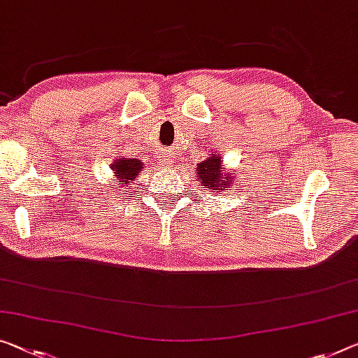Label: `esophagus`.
I'll use <instances>...</instances> for the list:
<instances>
[{
  "label": "esophagus",
  "instance_id": "obj_1",
  "mask_svg": "<svg viewBox=\"0 0 358 358\" xmlns=\"http://www.w3.org/2000/svg\"><path fill=\"white\" fill-rule=\"evenodd\" d=\"M169 163H171V162H169L168 155H163V157H162V166H163V168H168Z\"/></svg>",
  "mask_w": 358,
  "mask_h": 358
}]
</instances>
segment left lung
<instances>
[{"instance_id":"1","label":"left lung","mask_w":358,"mask_h":358,"mask_svg":"<svg viewBox=\"0 0 358 358\" xmlns=\"http://www.w3.org/2000/svg\"><path fill=\"white\" fill-rule=\"evenodd\" d=\"M235 179V173H225L222 168L221 153L211 152L206 160L198 162L194 168V180L198 190L210 192L213 195L229 192ZM201 198V196H200Z\"/></svg>"}]
</instances>
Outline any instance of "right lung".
I'll use <instances>...</instances> for the list:
<instances>
[{
    "instance_id": "right-lung-1",
    "label": "right lung",
    "mask_w": 358,
    "mask_h": 358,
    "mask_svg": "<svg viewBox=\"0 0 358 358\" xmlns=\"http://www.w3.org/2000/svg\"><path fill=\"white\" fill-rule=\"evenodd\" d=\"M110 168L113 169V174L117 176L118 187H128L129 189L134 184H139V178L145 168V162L142 158L120 157L115 158Z\"/></svg>"
}]
</instances>
